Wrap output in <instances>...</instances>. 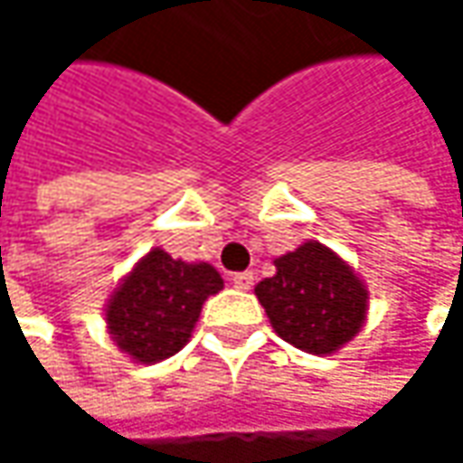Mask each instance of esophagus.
<instances>
[{
	"instance_id": "esophagus-1",
	"label": "esophagus",
	"mask_w": 463,
	"mask_h": 463,
	"mask_svg": "<svg viewBox=\"0 0 463 463\" xmlns=\"http://www.w3.org/2000/svg\"><path fill=\"white\" fill-rule=\"evenodd\" d=\"M231 284L235 289H251V287H254V273H251V270L231 273Z\"/></svg>"
}]
</instances>
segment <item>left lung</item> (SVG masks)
Here are the masks:
<instances>
[{"label":"left lung","instance_id":"1","mask_svg":"<svg viewBox=\"0 0 463 463\" xmlns=\"http://www.w3.org/2000/svg\"><path fill=\"white\" fill-rule=\"evenodd\" d=\"M273 329L300 351L332 354L364 322L367 289L322 243L276 260V276L254 287Z\"/></svg>","mask_w":463,"mask_h":463}]
</instances>
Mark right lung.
<instances>
[{"label":"right lung","mask_w":463,"mask_h":463,"mask_svg":"<svg viewBox=\"0 0 463 463\" xmlns=\"http://www.w3.org/2000/svg\"><path fill=\"white\" fill-rule=\"evenodd\" d=\"M220 289L222 279L212 265L152 249L115 292L107 308L109 332L137 362L168 359L187 343L203 300Z\"/></svg>","instance_id":"add662e5"}]
</instances>
